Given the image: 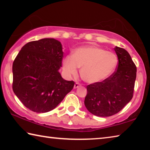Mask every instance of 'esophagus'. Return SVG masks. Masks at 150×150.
Returning a JSON list of instances; mask_svg holds the SVG:
<instances>
[{
  "label": "esophagus",
  "instance_id": "esophagus-1",
  "mask_svg": "<svg viewBox=\"0 0 150 150\" xmlns=\"http://www.w3.org/2000/svg\"><path fill=\"white\" fill-rule=\"evenodd\" d=\"M79 86H81V84H80L79 83H75V85H74V88H77V87H79Z\"/></svg>",
  "mask_w": 150,
  "mask_h": 150
}]
</instances>
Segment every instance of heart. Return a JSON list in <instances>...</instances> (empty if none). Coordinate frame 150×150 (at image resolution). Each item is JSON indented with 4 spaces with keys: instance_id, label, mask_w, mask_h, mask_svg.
<instances>
[{
    "instance_id": "obj_1",
    "label": "heart",
    "mask_w": 150,
    "mask_h": 150,
    "mask_svg": "<svg viewBox=\"0 0 150 150\" xmlns=\"http://www.w3.org/2000/svg\"><path fill=\"white\" fill-rule=\"evenodd\" d=\"M115 53L103 48L88 45L78 48L72 55H68L63 63V69L67 75L76 76L78 67H81V77L86 82L102 81L115 71L118 65Z\"/></svg>"
}]
</instances>
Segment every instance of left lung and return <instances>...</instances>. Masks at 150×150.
<instances>
[{
    "label": "left lung",
    "mask_w": 150,
    "mask_h": 150,
    "mask_svg": "<svg viewBox=\"0 0 150 150\" xmlns=\"http://www.w3.org/2000/svg\"><path fill=\"white\" fill-rule=\"evenodd\" d=\"M118 62L116 71L101 82L87 86L85 105L93 115L107 117L118 113L133 97L136 66L124 48H114Z\"/></svg>",
    "instance_id": "left-lung-1"
}]
</instances>
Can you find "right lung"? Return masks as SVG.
<instances>
[{"label":"right lung","instance_id":"right-lung-1","mask_svg":"<svg viewBox=\"0 0 150 150\" xmlns=\"http://www.w3.org/2000/svg\"><path fill=\"white\" fill-rule=\"evenodd\" d=\"M63 52L60 42L44 38L27 43L12 65V89L22 103L38 113L54 109L74 87L58 70Z\"/></svg>","mask_w":150,"mask_h":150}]
</instances>
